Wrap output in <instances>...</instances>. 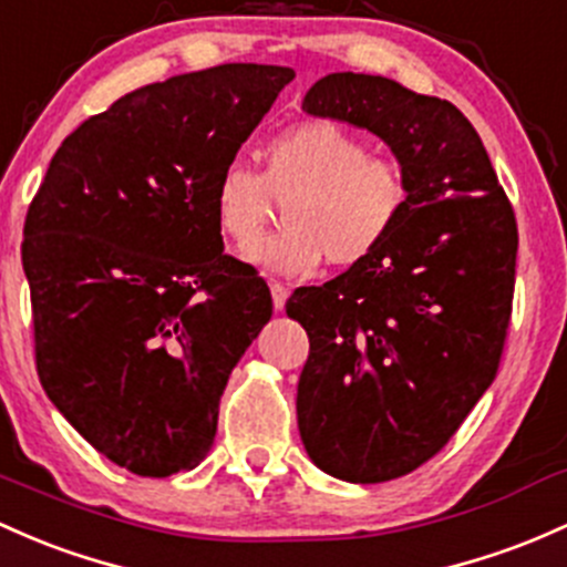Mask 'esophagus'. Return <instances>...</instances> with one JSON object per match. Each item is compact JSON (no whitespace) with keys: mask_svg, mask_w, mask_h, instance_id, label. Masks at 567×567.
Here are the masks:
<instances>
[{"mask_svg":"<svg viewBox=\"0 0 567 567\" xmlns=\"http://www.w3.org/2000/svg\"><path fill=\"white\" fill-rule=\"evenodd\" d=\"M270 295H272V308L284 310L286 300H289V289L281 281H270Z\"/></svg>","mask_w":567,"mask_h":567,"instance_id":"1","label":"esophagus"}]
</instances>
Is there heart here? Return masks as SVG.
<instances>
[{"label":"heart","instance_id":"heart-1","mask_svg":"<svg viewBox=\"0 0 567 567\" xmlns=\"http://www.w3.org/2000/svg\"><path fill=\"white\" fill-rule=\"evenodd\" d=\"M261 169L229 164L213 186L218 233L246 246L285 203V227L246 248L278 276H308L321 259L351 267L373 257L408 208V175L392 154L334 121L291 124L265 140Z\"/></svg>","mask_w":567,"mask_h":567}]
</instances>
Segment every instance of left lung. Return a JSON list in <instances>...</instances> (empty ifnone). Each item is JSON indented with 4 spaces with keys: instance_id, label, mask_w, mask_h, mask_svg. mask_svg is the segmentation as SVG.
<instances>
[{
    "instance_id": "8db88e82",
    "label": "left lung",
    "mask_w": 567,
    "mask_h": 567,
    "mask_svg": "<svg viewBox=\"0 0 567 567\" xmlns=\"http://www.w3.org/2000/svg\"><path fill=\"white\" fill-rule=\"evenodd\" d=\"M302 111L379 135L408 208L386 243L286 313L310 351L297 424L334 478L381 484L432 460L495 381L516 281V216L471 121L381 75L332 72Z\"/></svg>"
}]
</instances>
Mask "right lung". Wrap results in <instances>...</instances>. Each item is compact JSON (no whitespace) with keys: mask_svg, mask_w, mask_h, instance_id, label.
<instances>
[{"mask_svg":"<svg viewBox=\"0 0 567 567\" xmlns=\"http://www.w3.org/2000/svg\"><path fill=\"white\" fill-rule=\"evenodd\" d=\"M291 78L218 64L124 94L64 140L27 210L42 389L137 476L205 460L229 373L272 316L265 278L224 254L213 186Z\"/></svg>","mask_w":567,"mask_h":567,"instance_id":"right-lung-1","label":"right lung"}]
</instances>
